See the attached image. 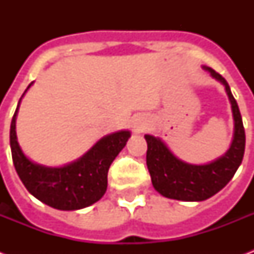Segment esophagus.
<instances>
[{
    "instance_id": "1",
    "label": "esophagus",
    "mask_w": 254,
    "mask_h": 254,
    "mask_svg": "<svg viewBox=\"0 0 254 254\" xmlns=\"http://www.w3.org/2000/svg\"><path fill=\"white\" fill-rule=\"evenodd\" d=\"M147 120L142 116H137L134 119L131 120V127H133V130L137 131V133H142L147 129Z\"/></svg>"
}]
</instances>
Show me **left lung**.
Wrapping results in <instances>:
<instances>
[{"label": "left lung", "mask_w": 254, "mask_h": 254, "mask_svg": "<svg viewBox=\"0 0 254 254\" xmlns=\"http://www.w3.org/2000/svg\"><path fill=\"white\" fill-rule=\"evenodd\" d=\"M215 80L224 85L232 108V143L225 154L205 165H192L173 154L159 137L146 134V165L151 183L162 196L183 201H201L213 196L233 178L243 162L245 150V130L240 109L224 77L209 67L203 65Z\"/></svg>", "instance_id": "obj_1"}]
</instances>
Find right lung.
<instances>
[{
	"instance_id": "1",
	"label": "right lung",
	"mask_w": 254,
	"mask_h": 254,
	"mask_svg": "<svg viewBox=\"0 0 254 254\" xmlns=\"http://www.w3.org/2000/svg\"><path fill=\"white\" fill-rule=\"evenodd\" d=\"M19 103L10 125V149L15 171L27 191L42 203L61 211H76L100 200L107 191L108 170L127 145L130 131L104 135L80 158L64 166H43L27 158L18 143L15 120Z\"/></svg>"
}]
</instances>
